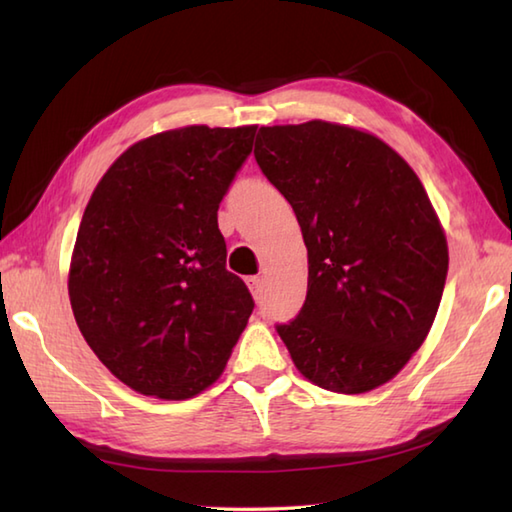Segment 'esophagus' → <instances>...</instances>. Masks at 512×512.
Listing matches in <instances>:
<instances>
[{"label": "esophagus", "mask_w": 512, "mask_h": 512, "mask_svg": "<svg viewBox=\"0 0 512 512\" xmlns=\"http://www.w3.org/2000/svg\"><path fill=\"white\" fill-rule=\"evenodd\" d=\"M247 287H249V291H252V296L256 300L263 298V289H265V280L263 278H260V276H249L247 278Z\"/></svg>", "instance_id": "1"}]
</instances>
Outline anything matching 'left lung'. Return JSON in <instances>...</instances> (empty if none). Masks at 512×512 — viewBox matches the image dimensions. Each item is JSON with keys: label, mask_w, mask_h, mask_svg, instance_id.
<instances>
[{"label": "left lung", "mask_w": 512, "mask_h": 512, "mask_svg": "<svg viewBox=\"0 0 512 512\" xmlns=\"http://www.w3.org/2000/svg\"><path fill=\"white\" fill-rule=\"evenodd\" d=\"M254 156L307 245L305 305L276 325L291 360L327 391L389 382L429 336L448 271L420 179L378 137L327 121L260 128Z\"/></svg>", "instance_id": "left-lung-1"}]
</instances>
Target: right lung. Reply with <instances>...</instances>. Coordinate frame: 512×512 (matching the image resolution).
<instances>
[{
    "label": "right lung",
    "instance_id": "add662e5",
    "mask_svg": "<svg viewBox=\"0 0 512 512\" xmlns=\"http://www.w3.org/2000/svg\"><path fill=\"white\" fill-rule=\"evenodd\" d=\"M256 125L154 134L92 192L68 294L83 338L143 395L187 400L218 380L254 311L225 269L218 205L252 154Z\"/></svg>",
    "mask_w": 512,
    "mask_h": 512
}]
</instances>
